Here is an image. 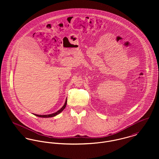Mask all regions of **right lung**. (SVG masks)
<instances>
[{"mask_svg":"<svg viewBox=\"0 0 159 159\" xmlns=\"http://www.w3.org/2000/svg\"><path fill=\"white\" fill-rule=\"evenodd\" d=\"M67 100H66V102H65V104L64 105V106L59 110H58L57 112L51 114H45V115H39V114H34V115L38 116V117H54V116H56V115L59 114V113H61L66 108V105H67Z\"/></svg>","mask_w":159,"mask_h":159,"instance_id":"add662e5","label":"right lung"}]
</instances>
